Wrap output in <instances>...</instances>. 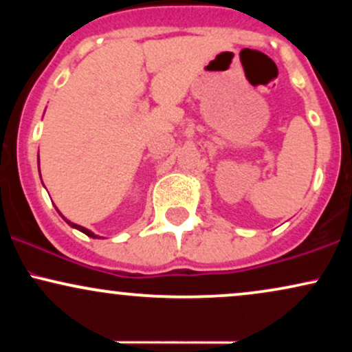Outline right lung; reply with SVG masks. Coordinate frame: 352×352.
<instances>
[{
    "label": "right lung",
    "instance_id": "right-lung-1",
    "mask_svg": "<svg viewBox=\"0 0 352 352\" xmlns=\"http://www.w3.org/2000/svg\"><path fill=\"white\" fill-rule=\"evenodd\" d=\"M63 218H64V217H63ZM64 220H66V218H64ZM66 221H67V223H69V225H71V227H72V228H78V230H79V232L86 233V235H87V236H92V238H98V236H96V235H94V233H92V232H91V230H87V228H84V227H79V225L72 223V221H69V220H66Z\"/></svg>",
    "mask_w": 352,
    "mask_h": 352
}]
</instances>
